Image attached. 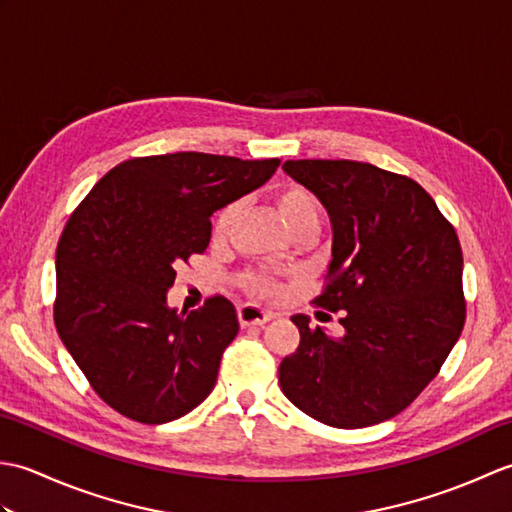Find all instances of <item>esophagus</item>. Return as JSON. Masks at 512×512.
<instances>
[{"label":"esophagus","mask_w":512,"mask_h":512,"mask_svg":"<svg viewBox=\"0 0 512 512\" xmlns=\"http://www.w3.org/2000/svg\"><path fill=\"white\" fill-rule=\"evenodd\" d=\"M237 317L239 323H242V328H250V325H264L266 321L273 319V312L259 308L255 303H244V306L237 310Z\"/></svg>","instance_id":"1"}]
</instances>
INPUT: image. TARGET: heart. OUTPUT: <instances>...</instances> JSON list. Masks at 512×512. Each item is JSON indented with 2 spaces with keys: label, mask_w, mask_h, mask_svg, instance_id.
<instances>
[{
  "label": "heart",
  "mask_w": 512,
  "mask_h": 512,
  "mask_svg": "<svg viewBox=\"0 0 512 512\" xmlns=\"http://www.w3.org/2000/svg\"><path fill=\"white\" fill-rule=\"evenodd\" d=\"M277 211L281 220L288 226V231H299L303 226H319L321 222V204L314 198V193L299 184H288V187L277 193ZM237 213V204H226L224 209L217 211L213 220V233L224 235L231 228ZM246 284L250 290L259 292V295H270L277 290V284L266 273H246Z\"/></svg>",
  "instance_id": "b5f03b06"
}]
</instances>
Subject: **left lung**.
Returning <instances> with one entry per match:
<instances>
[{
  "label": "left lung",
  "instance_id": "8db88e82",
  "mask_svg": "<svg viewBox=\"0 0 512 512\" xmlns=\"http://www.w3.org/2000/svg\"><path fill=\"white\" fill-rule=\"evenodd\" d=\"M332 222V262L317 306L341 336L295 314L301 341L279 365L292 405L339 429L398 416L458 343L466 303L455 228L418 182L356 160H286Z\"/></svg>",
  "mask_w": 512,
  "mask_h": 512
}]
</instances>
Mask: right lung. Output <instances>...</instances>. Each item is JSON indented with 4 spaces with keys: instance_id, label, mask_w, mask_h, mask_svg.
I'll return each instance as SVG.
<instances>
[{
    "instance_id": "1",
    "label": "right lung",
    "mask_w": 512,
    "mask_h": 512,
    "mask_svg": "<svg viewBox=\"0 0 512 512\" xmlns=\"http://www.w3.org/2000/svg\"><path fill=\"white\" fill-rule=\"evenodd\" d=\"M279 158L200 151L132 158L94 184L57 246L54 323L92 389L125 418L165 424L211 394L239 330L211 297L167 306L176 270L211 242V215L262 187Z\"/></svg>"
}]
</instances>
